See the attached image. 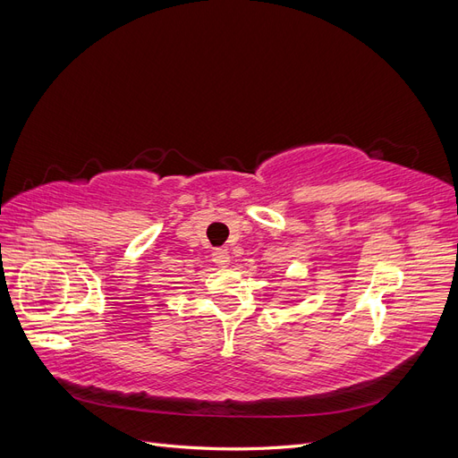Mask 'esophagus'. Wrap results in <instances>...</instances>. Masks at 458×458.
Returning a JSON list of instances; mask_svg holds the SVG:
<instances>
[{"label":"esophagus","instance_id":"34e87169","mask_svg":"<svg viewBox=\"0 0 458 458\" xmlns=\"http://www.w3.org/2000/svg\"><path fill=\"white\" fill-rule=\"evenodd\" d=\"M212 261L216 263V266H219V267H225L227 263L231 261L229 259V252L225 250V248H216V250L212 252Z\"/></svg>","mask_w":458,"mask_h":458}]
</instances>
